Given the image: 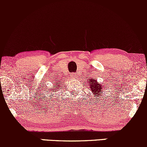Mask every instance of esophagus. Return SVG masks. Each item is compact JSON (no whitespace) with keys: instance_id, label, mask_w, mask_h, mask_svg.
Segmentation results:
<instances>
[{"instance_id":"obj_1","label":"esophagus","mask_w":147,"mask_h":147,"mask_svg":"<svg viewBox=\"0 0 147 147\" xmlns=\"http://www.w3.org/2000/svg\"><path fill=\"white\" fill-rule=\"evenodd\" d=\"M72 76H74V77H76V75L75 74H72Z\"/></svg>"}]
</instances>
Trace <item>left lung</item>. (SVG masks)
<instances>
[{
	"label": "left lung",
	"mask_w": 147,
	"mask_h": 147,
	"mask_svg": "<svg viewBox=\"0 0 147 147\" xmlns=\"http://www.w3.org/2000/svg\"><path fill=\"white\" fill-rule=\"evenodd\" d=\"M88 82H89L88 85H89V87L91 88V91L92 94L96 96L102 95L101 92H102V90L104 88V86H102L101 84H99V83L97 82V81H96L94 78H92L91 80L90 79L88 81Z\"/></svg>",
	"instance_id": "obj_1"
}]
</instances>
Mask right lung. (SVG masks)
Here are the masks:
<instances>
[{
    "label": "right lung",
    "mask_w": 147,
    "mask_h": 147,
    "mask_svg": "<svg viewBox=\"0 0 147 147\" xmlns=\"http://www.w3.org/2000/svg\"><path fill=\"white\" fill-rule=\"evenodd\" d=\"M57 87H59V86H56V88H57ZM51 91H55V89H53V90H51Z\"/></svg>",
    "instance_id": "add662e5"
}]
</instances>
